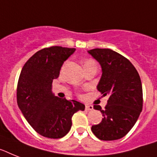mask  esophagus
<instances>
[{
    "label": "esophagus",
    "instance_id": "obj_1",
    "mask_svg": "<svg viewBox=\"0 0 157 157\" xmlns=\"http://www.w3.org/2000/svg\"><path fill=\"white\" fill-rule=\"evenodd\" d=\"M85 109L86 110H93L94 109V106L92 105H85Z\"/></svg>",
    "mask_w": 157,
    "mask_h": 157
}]
</instances>
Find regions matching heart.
Segmentation results:
<instances>
[{"label":"heart","instance_id":"obj_1","mask_svg":"<svg viewBox=\"0 0 157 157\" xmlns=\"http://www.w3.org/2000/svg\"><path fill=\"white\" fill-rule=\"evenodd\" d=\"M88 61H90V60H88ZM86 62H87V61H86Z\"/></svg>","mask_w":157,"mask_h":157}]
</instances>
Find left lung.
Instances as JSON below:
<instances>
[{
	"label": "left lung",
	"mask_w": 157,
	"mask_h": 157,
	"mask_svg": "<svg viewBox=\"0 0 157 157\" xmlns=\"http://www.w3.org/2000/svg\"><path fill=\"white\" fill-rule=\"evenodd\" d=\"M101 67L102 74L97 89L103 97L109 95L107 105L100 110L103 118L92 126V132L101 140L123 138L136 124L143 108L140 77L131 62L111 49L88 51Z\"/></svg>",
	"instance_id": "8db88e82"
}]
</instances>
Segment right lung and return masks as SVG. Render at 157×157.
<instances>
[{
    "mask_svg": "<svg viewBox=\"0 0 157 157\" xmlns=\"http://www.w3.org/2000/svg\"><path fill=\"white\" fill-rule=\"evenodd\" d=\"M75 48L51 47L37 52L24 64L17 88L19 109L39 135L50 139L66 136L72 117L85 105L77 101L59 98L52 93V81L59 77L63 62Z\"/></svg>",
    "mask_w": 157,
    "mask_h": 157,
    "instance_id": "1",
    "label": "right lung"
}]
</instances>
